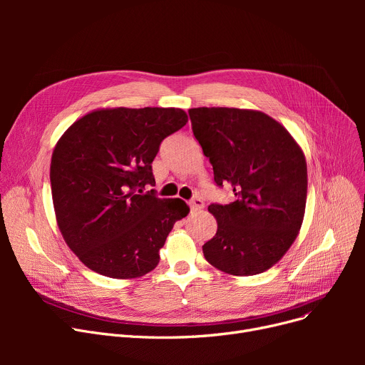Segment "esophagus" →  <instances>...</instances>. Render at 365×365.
<instances>
[{"mask_svg":"<svg viewBox=\"0 0 365 365\" xmlns=\"http://www.w3.org/2000/svg\"><path fill=\"white\" fill-rule=\"evenodd\" d=\"M189 207H190V212H198V210L204 207V201L201 197H194L192 201L189 202Z\"/></svg>","mask_w":365,"mask_h":365,"instance_id":"esophagus-1","label":"esophagus"}]
</instances>
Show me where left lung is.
<instances>
[{
    "label": "left lung",
    "instance_id": "obj_1",
    "mask_svg": "<svg viewBox=\"0 0 365 365\" xmlns=\"http://www.w3.org/2000/svg\"><path fill=\"white\" fill-rule=\"evenodd\" d=\"M189 117L215 182L235 194L234 202L208 205L217 232L202 245L204 257L231 275L262 274L289 252L302 227L304 153L282 124L260 110L194 108Z\"/></svg>",
    "mask_w": 365,
    "mask_h": 365
}]
</instances>
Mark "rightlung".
I'll return each instance as SVG.
<instances>
[{
	"mask_svg": "<svg viewBox=\"0 0 365 365\" xmlns=\"http://www.w3.org/2000/svg\"><path fill=\"white\" fill-rule=\"evenodd\" d=\"M187 123L179 108H103L76 120L56 143L50 182L57 226L88 269L131 279L155 269L180 198L161 200L152 161L161 142Z\"/></svg>",
	"mask_w": 365,
	"mask_h": 365,
	"instance_id": "1",
	"label": "right lung"
}]
</instances>
